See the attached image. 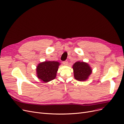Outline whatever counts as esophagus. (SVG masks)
Listing matches in <instances>:
<instances>
[{
	"label": "esophagus",
	"mask_w": 124,
	"mask_h": 124,
	"mask_svg": "<svg viewBox=\"0 0 124 124\" xmlns=\"http://www.w3.org/2000/svg\"><path fill=\"white\" fill-rule=\"evenodd\" d=\"M62 63L64 65H68V61H64V62H62Z\"/></svg>",
	"instance_id": "1"
}]
</instances>
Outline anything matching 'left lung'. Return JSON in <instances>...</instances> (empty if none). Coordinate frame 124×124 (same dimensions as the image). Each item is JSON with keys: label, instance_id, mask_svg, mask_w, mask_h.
<instances>
[{"label": "left lung", "instance_id": "obj_1", "mask_svg": "<svg viewBox=\"0 0 124 124\" xmlns=\"http://www.w3.org/2000/svg\"><path fill=\"white\" fill-rule=\"evenodd\" d=\"M72 68L74 78L79 81H86L92 72L91 67L87 63L83 62L78 61L75 62Z\"/></svg>", "mask_w": 124, "mask_h": 124}]
</instances>
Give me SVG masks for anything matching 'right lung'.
Wrapping results in <instances>:
<instances>
[{
  "instance_id": "right-lung-1",
  "label": "right lung",
  "mask_w": 124,
  "mask_h": 124,
  "mask_svg": "<svg viewBox=\"0 0 124 124\" xmlns=\"http://www.w3.org/2000/svg\"><path fill=\"white\" fill-rule=\"evenodd\" d=\"M60 63L54 61H46L39 63L37 67V76L39 79L46 83L56 77Z\"/></svg>"
}]
</instances>
